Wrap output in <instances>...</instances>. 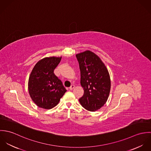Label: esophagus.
<instances>
[{"label": "esophagus", "instance_id": "obj_1", "mask_svg": "<svg viewBox=\"0 0 151 151\" xmlns=\"http://www.w3.org/2000/svg\"><path fill=\"white\" fill-rule=\"evenodd\" d=\"M74 87H75V86H74V85H71V86L69 87V89H70V90H72Z\"/></svg>", "mask_w": 151, "mask_h": 151}]
</instances>
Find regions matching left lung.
I'll use <instances>...</instances> for the list:
<instances>
[{"label": "left lung", "instance_id": "obj_1", "mask_svg": "<svg viewBox=\"0 0 151 151\" xmlns=\"http://www.w3.org/2000/svg\"><path fill=\"white\" fill-rule=\"evenodd\" d=\"M79 63L84 95L79 99L81 106L95 111L106 102L110 91V78L108 69L101 59L90 50L76 55Z\"/></svg>", "mask_w": 151, "mask_h": 151}]
</instances>
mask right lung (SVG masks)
Listing matches in <instances>:
<instances>
[{
  "label": "right lung",
  "instance_id": "obj_1",
  "mask_svg": "<svg viewBox=\"0 0 151 151\" xmlns=\"http://www.w3.org/2000/svg\"><path fill=\"white\" fill-rule=\"evenodd\" d=\"M62 57L45 58L34 67L28 80L31 98L40 108L50 109L56 106L67 91L62 82L54 74Z\"/></svg>",
  "mask_w": 151,
  "mask_h": 151
}]
</instances>
